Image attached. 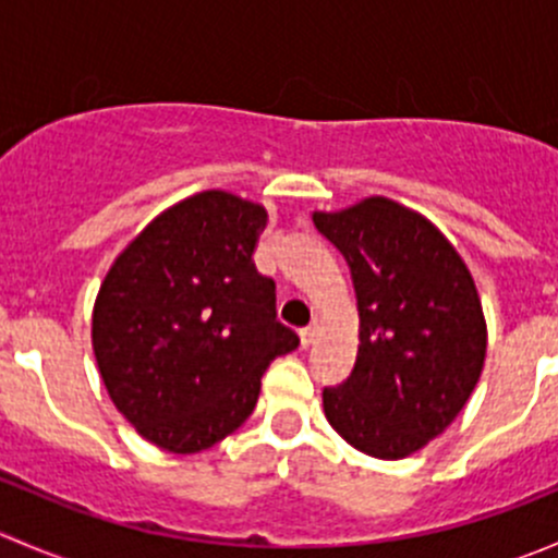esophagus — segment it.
<instances>
[{
	"mask_svg": "<svg viewBox=\"0 0 558 558\" xmlns=\"http://www.w3.org/2000/svg\"><path fill=\"white\" fill-rule=\"evenodd\" d=\"M318 331H320V320H313L307 329H302V345H313L315 340H318Z\"/></svg>",
	"mask_w": 558,
	"mask_h": 558,
	"instance_id": "obj_1",
	"label": "esophagus"
}]
</instances>
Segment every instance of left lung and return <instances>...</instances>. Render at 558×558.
<instances>
[{
    "instance_id": "1",
    "label": "left lung",
    "mask_w": 558,
    "mask_h": 558,
    "mask_svg": "<svg viewBox=\"0 0 558 558\" xmlns=\"http://www.w3.org/2000/svg\"><path fill=\"white\" fill-rule=\"evenodd\" d=\"M313 223L345 256L359 305L356 364L324 388L326 421L356 451L404 459L453 424L483 373L475 280L429 218L386 196Z\"/></svg>"
}]
</instances>
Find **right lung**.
<instances>
[{"instance_id":"right-lung-1","label":"right lung","mask_w":558,"mask_h":558,"mask_svg":"<svg viewBox=\"0 0 558 558\" xmlns=\"http://www.w3.org/2000/svg\"><path fill=\"white\" fill-rule=\"evenodd\" d=\"M258 202L210 189L167 207L99 286L92 345L118 413L154 446L199 453L256 408L262 375L300 337L253 264Z\"/></svg>"}]
</instances>
